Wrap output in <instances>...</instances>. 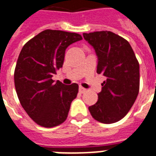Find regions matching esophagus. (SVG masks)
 <instances>
[{"label":"esophagus","instance_id":"34e87169","mask_svg":"<svg viewBox=\"0 0 156 156\" xmlns=\"http://www.w3.org/2000/svg\"><path fill=\"white\" fill-rule=\"evenodd\" d=\"M86 91H87V90L85 89V88H84V87H79V92H80V93H85V92H86Z\"/></svg>","mask_w":156,"mask_h":156}]
</instances>
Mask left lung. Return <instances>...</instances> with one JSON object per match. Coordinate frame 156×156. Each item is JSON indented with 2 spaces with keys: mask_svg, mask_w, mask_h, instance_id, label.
<instances>
[{
  "mask_svg": "<svg viewBox=\"0 0 156 156\" xmlns=\"http://www.w3.org/2000/svg\"><path fill=\"white\" fill-rule=\"evenodd\" d=\"M83 37L98 58L97 73L107 78L98 100L88 110L99 122H118L128 113L139 93V62L127 40L113 32L83 33Z\"/></svg>",
  "mask_w": 156,
  "mask_h": 156,
  "instance_id": "obj_1",
  "label": "left lung"
}]
</instances>
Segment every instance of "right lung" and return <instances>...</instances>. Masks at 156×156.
Returning a JSON list of instances; mask_svg holds the SVG:
<instances>
[{"label":"right lung","instance_id":"add662e5","mask_svg":"<svg viewBox=\"0 0 156 156\" xmlns=\"http://www.w3.org/2000/svg\"><path fill=\"white\" fill-rule=\"evenodd\" d=\"M82 39L77 33L45 30L23 46L14 73L15 87L22 107L38 125L54 127L67 119L78 85H64L52 77L63 67L67 47Z\"/></svg>","mask_w":156,"mask_h":156}]
</instances>
